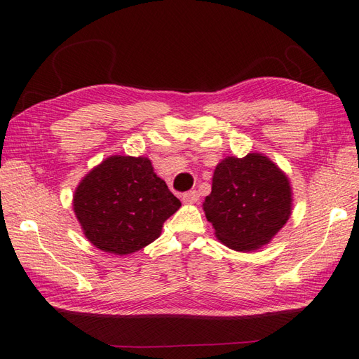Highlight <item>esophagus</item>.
Segmentation results:
<instances>
[{
  "instance_id": "34e87169",
  "label": "esophagus",
  "mask_w": 359,
  "mask_h": 359,
  "mask_svg": "<svg viewBox=\"0 0 359 359\" xmlns=\"http://www.w3.org/2000/svg\"><path fill=\"white\" fill-rule=\"evenodd\" d=\"M198 200H200V194L196 192V190H190V192H186L182 194V201L187 203V204H192V203H196Z\"/></svg>"
}]
</instances>
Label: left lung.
Listing matches in <instances>:
<instances>
[{
  "instance_id": "obj_1",
  "label": "left lung",
  "mask_w": 359,
  "mask_h": 359,
  "mask_svg": "<svg viewBox=\"0 0 359 359\" xmlns=\"http://www.w3.org/2000/svg\"><path fill=\"white\" fill-rule=\"evenodd\" d=\"M218 240L238 252L267 244L292 210L289 180L269 158L229 156L213 172L212 194L203 204Z\"/></svg>"
}]
</instances>
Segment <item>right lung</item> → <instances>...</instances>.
Wrapping results in <instances>:
<instances>
[{
	"instance_id": "add662e5",
	"label": "right lung",
	"mask_w": 359,
	"mask_h": 359,
	"mask_svg": "<svg viewBox=\"0 0 359 359\" xmlns=\"http://www.w3.org/2000/svg\"><path fill=\"white\" fill-rule=\"evenodd\" d=\"M181 207L144 156H110L79 182L74 210L98 249L129 255L154 243Z\"/></svg>"
}]
</instances>
